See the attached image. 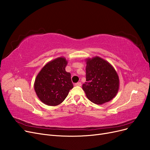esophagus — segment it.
Here are the masks:
<instances>
[{
	"label": "esophagus",
	"instance_id": "1",
	"mask_svg": "<svg viewBox=\"0 0 150 150\" xmlns=\"http://www.w3.org/2000/svg\"><path fill=\"white\" fill-rule=\"evenodd\" d=\"M75 86H81V83H80V82L77 83L75 84Z\"/></svg>",
	"mask_w": 150,
	"mask_h": 150
}]
</instances>
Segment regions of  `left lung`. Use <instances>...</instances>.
<instances>
[{"mask_svg":"<svg viewBox=\"0 0 150 150\" xmlns=\"http://www.w3.org/2000/svg\"><path fill=\"white\" fill-rule=\"evenodd\" d=\"M86 82L82 88L89 101L97 104L110 101L118 92L120 79L113 66L103 58L86 59Z\"/></svg>","mask_w":150,"mask_h":150,"instance_id":"obj_1","label":"left lung"}]
</instances>
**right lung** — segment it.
Returning <instances> with one entry per match:
<instances>
[{"label":"right lung","mask_w":150,"mask_h":150,"mask_svg":"<svg viewBox=\"0 0 150 150\" xmlns=\"http://www.w3.org/2000/svg\"><path fill=\"white\" fill-rule=\"evenodd\" d=\"M67 64L64 57H57L47 62L36 76L34 90L40 101L46 105L60 104L73 88L71 74L65 69Z\"/></svg>","instance_id":"obj_1"}]
</instances>
